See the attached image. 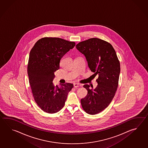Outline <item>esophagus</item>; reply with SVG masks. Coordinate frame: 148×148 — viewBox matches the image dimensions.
<instances>
[{"label":"esophagus","instance_id":"1","mask_svg":"<svg viewBox=\"0 0 148 148\" xmlns=\"http://www.w3.org/2000/svg\"><path fill=\"white\" fill-rule=\"evenodd\" d=\"M73 87L75 88H78L81 87V85H80V84H76V83H75V84H73Z\"/></svg>","mask_w":148,"mask_h":148}]
</instances>
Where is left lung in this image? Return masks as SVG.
<instances>
[{
  "instance_id": "obj_1",
  "label": "left lung",
  "mask_w": 148,
  "mask_h": 148,
  "mask_svg": "<svg viewBox=\"0 0 148 148\" xmlns=\"http://www.w3.org/2000/svg\"><path fill=\"white\" fill-rule=\"evenodd\" d=\"M75 47L85 55L94 75L98 76L96 79L98 85L94 89L89 88V85L84 86L88 93L81 99L82 107L89 114L99 113L108 107L116 93L120 73V61L113 46L100 38H91L82 41ZM90 86L93 87L92 85Z\"/></svg>"
}]
</instances>
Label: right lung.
Masks as SVG:
<instances>
[{
    "mask_svg": "<svg viewBox=\"0 0 148 148\" xmlns=\"http://www.w3.org/2000/svg\"><path fill=\"white\" fill-rule=\"evenodd\" d=\"M75 45L61 38L45 37L38 40L30 52L27 73L32 92L38 106L46 113L60 111L73 87L70 83L55 87L52 82L61 58Z\"/></svg>",
    "mask_w": 148,
    "mask_h": 148,
    "instance_id": "1",
    "label": "right lung"
}]
</instances>
